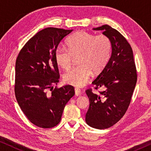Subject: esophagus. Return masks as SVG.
<instances>
[{"label":"esophagus","mask_w":151,"mask_h":151,"mask_svg":"<svg viewBox=\"0 0 151 151\" xmlns=\"http://www.w3.org/2000/svg\"><path fill=\"white\" fill-rule=\"evenodd\" d=\"M82 93H81V90L80 89V88H75V95L76 96H80V95H81Z\"/></svg>","instance_id":"esophagus-1"}]
</instances>
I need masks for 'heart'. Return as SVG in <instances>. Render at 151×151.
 <instances>
[{
	"instance_id": "obj_1",
	"label": "heart",
	"mask_w": 151,
	"mask_h": 151,
	"mask_svg": "<svg viewBox=\"0 0 151 151\" xmlns=\"http://www.w3.org/2000/svg\"><path fill=\"white\" fill-rule=\"evenodd\" d=\"M68 49L60 45L55 49V63L62 69L67 70L74 57H78L79 65L63 76L65 83L75 86L86 84L91 72L97 73L106 65L111 53L110 38L104 34L98 36L84 31L72 35L67 41Z\"/></svg>"
}]
</instances>
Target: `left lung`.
<instances>
[{
  "label": "left lung",
  "instance_id": "obj_1",
  "mask_svg": "<svg viewBox=\"0 0 151 151\" xmlns=\"http://www.w3.org/2000/svg\"><path fill=\"white\" fill-rule=\"evenodd\" d=\"M95 31H102L110 38L111 55L102 72L92 84L105 91L96 94L86 91L89 107L85 115L86 124L98 129H106L116 124L125 114L137 82L133 50L126 38L116 29L105 24Z\"/></svg>",
  "mask_w": 151,
  "mask_h": 151
}]
</instances>
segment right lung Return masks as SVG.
<instances>
[{
  "label": "right lung",
  "mask_w": 151,
  "mask_h": 151,
  "mask_svg": "<svg viewBox=\"0 0 151 151\" xmlns=\"http://www.w3.org/2000/svg\"><path fill=\"white\" fill-rule=\"evenodd\" d=\"M72 31L53 27L40 31L27 41L16 59V100L29 120L42 129L54 127L60 122L66 104L75 94L71 85L53 86L60 78L55 49ZM49 88L51 93L47 91Z\"/></svg>",
  "instance_id": "right-lung-1"
}]
</instances>
